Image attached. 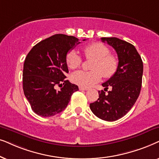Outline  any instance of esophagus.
<instances>
[{"mask_svg": "<svg viewBox=\"0 0 159 159\" xmlns=\"http://www.w3.org/2000/svg\"><path fill=\"white\" fill-rule=\"evenodd\" d=\"M79 89L81 91H86L88 90V89L85 87H82V86H79Z\"/></svg>", "mask_w": 159, "mask_h": 159, "instance_id": "1", "label": "esophagus"}]
</instances>
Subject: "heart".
<instances>
[{"label": "heart", "mask_w": 159, "mask_h": 159, "mask_svg": "<svg viewBox=\"0 0 159 159\" xmlns=\"http://www.w3.org/2000/svg\"><path fill=\"white\" fill-rule=\"evenodd\" d=\"M84 54L87 60H94L91 70L92 71L79 70L71 76L73 83L82 87H89L100 81L102 75L110 78L116 73L118 66V59L116 55L110 53V49L105 44L94 42L85 46ZM67 65L70 69L78 68L82 63V58L75 50L67 53Z\"/></svg>", "instance_id": "1"}]
</instances>
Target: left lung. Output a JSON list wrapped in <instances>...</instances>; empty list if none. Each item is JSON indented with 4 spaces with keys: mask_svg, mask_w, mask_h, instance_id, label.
I'll use <instances>...</instances> for the list:
<instances>
[{
    "mask_svg": "<svg viewBox=\"0 0 159 159\" xmlns=\"http://www.w3.org/2000/svg\"><path fill=\"white\" fill-rule=\"evenodd\" d=\"M117 53L118 69L113 75L103 83L104 90L111 87L107 94L99 91V98L91 103L90 109L97 117L114 121L130 111L138 98L142 86L143 64L140 55L132 44L117 38H102Z\"/></svg>",
    "mask_w": 159,
    "mask_h": 159,
    "instance_id": "obj_1",
    "label": "left lung"
}]
</instances>
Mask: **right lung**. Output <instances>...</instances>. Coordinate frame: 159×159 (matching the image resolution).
<instances>
[{
  "label": "right lung",
  "instance_id": "obj_1",
  "mask_svg": "<svg viewBox=\"0 0 159 159\" xmlns=\"http://www.w3.org/2000/svg\"><path fill=\"white\" fill-rule=\"evenodd\" d=\"M78 43L77 38L57 34L38 43L27 54L23 67V91L37 115L50 117L60 113L78 90L77 85L66 79L67 54Z\"/></svg>",
  "mask_w": 159,
  "mask_h": 159
}]
</instances>
